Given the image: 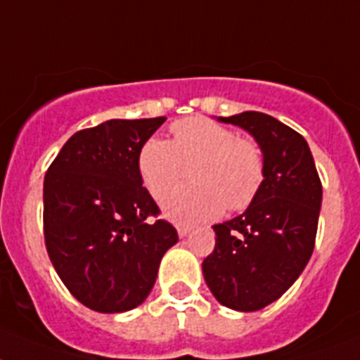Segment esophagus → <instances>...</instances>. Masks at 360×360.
I'll return each instance as SVG.
<instances>
[{"mask_svg": "<svg viewBox=\"0 0 360 360\" xmlns=\"http://www.w3.org/2000/svg\"><path fill=\"white\" fill-rule=\"evenodd\" d=\"M176 231H178V236H180V237H187V236H189V231H191V226H186V224H178Z\"/></svg>", "mask_w": 360, "mask_h": 360, "instance_id": "1", "label": "esophagus"}]
</instances>
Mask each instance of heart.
Segmentation results:
<instances>
[{"label": "heart", "mask_w": 360, "mask_h": 360, "mask_svg": "<svg viewBox=\"0 0 360 360\" xmlns=\"http://www.w3.org/2000/svg\"><path fill=\"white\" fill-rule=\"evenodd\" d=\"M171 132L173 141L148 138L138 154L139 176L154 198L165 197L191 169V186L163 200L169 219L207 221L224 207L240 212L255 200L265 180V158L254 141L206 117L176 121Z\"/></svg>", "instance_id": "obj_1"}]
</instances>
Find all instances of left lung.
<instances>
[{"mask_svg":"<svg viewBox=\"0 0 360 360\" xmlns=\"http://www.w3.org/2000/svg\"><path fill=\"white\" fill-rule=\"evenodd\" d=\"M219 121L254 136L265 180L243 215L213 226L215 248L202 272L217 302L250 313L280 298L311 259L322 182L304 136L272 115L243 112Z\"/></svg>","mask_w":360,"mask_h":360,"instance_id":"8db88e82","label":"left lung"}]
</instances>
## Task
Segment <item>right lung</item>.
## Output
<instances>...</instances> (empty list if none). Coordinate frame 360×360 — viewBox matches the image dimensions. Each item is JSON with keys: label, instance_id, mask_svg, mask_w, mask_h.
I'll return each instance as SVG.
<instances>
[{"label": "right lung", "instance_id": "1", "mask_svg": "<svg viewBox=\"0 0 360 360\" xmlns=\"http://www.w3.org/2000/svg\"><path fill=\"white\" fill-rule=\"evenodd\" d=\"M165 117L110 120L68 139L44 180V237L56 274L80 304L124 313L143 304L178 243L138 171L141 145Z\"/></svg>", "mask_w": 360, "mask_h": 360}]
</instances>
